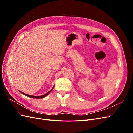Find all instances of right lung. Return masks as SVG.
<instances>
[{
	"label": "right lung",
	"instance_id": "add662e5",
	"mask_svg": "<svg viewBox=\"0 0 133 133\" xmlns=\"http://www.w3.org/2000/svg\"><path fill=\"white\" fill-rule=\"evenodd\" d=\"M52 90H53V89H52L51 90H50L49 91H48L47 93H46V94H44V95H41V96H33V95H28V94H25V93H24V92H22V91H19L20 92H21V93H22L23 94H24V95H25L26 96H28V97H29V98H35V99H42V98H44V97H45V96H46V95H48V94H49L50 92L52 91Z\"/></svg>",
	"mask_w": 133,
	"mask_h": 133
}]
</instances>
